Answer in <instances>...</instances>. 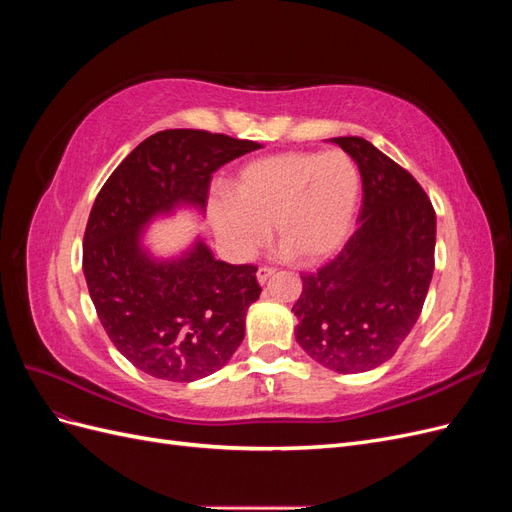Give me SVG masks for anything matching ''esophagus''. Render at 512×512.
I'll use <instances>...</instances> for the list:
<instances>
[{
  "label": "esophagus",
  "instance_id": "1",
  "mask_svg": "<svg viewBox=\"0 0 512 512\" xmlns=\"http://www.w3.org/2000/svg\"><path fill=\"white\" fill-rule=\"evenodd\" d=\"M271 275H275V269H273V267H267V265L260 267V269L256 271V277H258L260 284H265Z\"/></svg>",
  "mask_w": 512,
  "mask_h": 512
}]
</instances>
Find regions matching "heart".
<instances>
[{"label":"heart","instance_id":"1","mask_svg":"<svg viewBox=\"0 0 512 512\" xmlns=\"http://www.w3.org/2000/svg\"><path fill=\"white\" fill-rule=\"evenodd\" d=\"M359 192L361 175L348 153L286 151L247 164L232 198L211 203L209 218L230 256H254L275 226L284 252L314 265L346 241Z\"/></svg>","mask_w":512,"mask_h":512}]
</instances>
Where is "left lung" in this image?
Returning <instances> with one entry per match:
<instances>
[{
    "label": "left lung",
    "mask_w": 512,
    "mask_h": 512,
    "mask_svg": "<svg viewBox=\"0 0 512 512\" xmlns=\"http://www.w3.org/2000/svg\"><path fill=\"white\" fill-rule=\"evenodd\" d=\"M361 170L359 226L331 262L301 275L292 305L299 346L339 374L386 363L427 297L436 252V211L418 181L361 136H339Z\"/></svg>",
    "instance_id": "1"
}]
</instances>
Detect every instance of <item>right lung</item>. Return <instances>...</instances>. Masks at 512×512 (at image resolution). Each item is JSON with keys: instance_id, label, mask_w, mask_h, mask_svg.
Segmentation results:
<instances>
[{"instance_id": "obj_1", "label": "right lung", "mask_w": 512, "mask_h": 512, "mask_svg": "<svg viewBox=\"0 0 512 512\" xmlns=\"http://www.w3.org/2000/svg\"><path fill=\"white\" fill-rule=\"evenodd\" d=\"M260 149L207 130L153 134L106 179L83 239L89 297L115 348L145 374L194 382L241 346L260 297L256 265L215 260L203 239L173 260L143 250V228L179 205L205 211L215 170Z\"/></svg>"}]
</instances>
